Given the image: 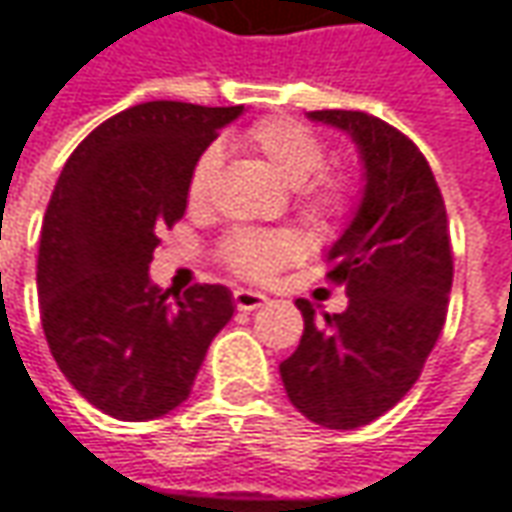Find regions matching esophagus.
<instances>
[{
	"label": "esophagus",
	"instance_id": "34e87169",
	"mask_svg": "<svg viewBox=\"0 0 512 512\" xmlns=\"http://www.w3.org/2000/svg\"><path fill=\"white\" fill-rule=\"evenodd\" d=\"M233 302H236V308H239V311H256V308H262V305L268 302V296L262 294V291L236 288V291H233Z\"/></svg>",
	"mask_w": 512,
	"mask_h": 512
}]
</instances>
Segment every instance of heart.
Here are the masks:
<instances>
[{
  "label": "heart",
  "instance_id": "heart-1",
  "mask_svg": "<svg viewBox=\"0 0 512 512\" xmlns=\"http://www.w3.org/2000/svg\"><path fill=\"white\" fill-rule=\"evenodd\" d=\"M244 141L250 143L279 178L291 187H299V204L305 216L311 218H340L351 207V178L345 172H320L325 164V146L299 120H262L247 129ZM221 169V146H207L198 152L190 169L187 195L190 204H204L216 187ZM296 239L288 233H262V230H239L224 244L227 265L250 276L265 279L270 273L288 265L296 256Z\"/></svg>",
  "mask_w": 512,
  "mask_h": 512
}]
</instances>
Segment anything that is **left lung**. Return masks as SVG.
<instances>
[{"instance_id": "left-lung-1", "label": "left lung", "mask_w": 512, "mask_h": 512, "mask_svg": "<svg viewBox=\"0 0 512 512\" xmlns=\"http://www.w3.org/2000/svg\"><path fill=\"white\" fill-rule=\"evenodd\" d=\"M308 120L345 132L363 164V195L325 253L348 308L317 317L296 299L305 331L279 374L288 400L325 429L377 421L421 377L447 320L452 288L447 207L421 149L366 112Z\"/></svg>"}]
</instances>
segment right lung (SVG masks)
I'll list each match as a JSON object with an SVG mask.
<instances>
[{"label":"right lung","instance_id":"right-lung-1","mask_svg":"<svg viewBox=\"0 0 512 512\" xmlns=\"http://www.w3.org/2000/svg\"><path fill=\"white\" fill-rule=\"evenodd\" d=\"M244 106L152 100L109 117L65 161L42 218L39 317L65 380L117 421H155L192 392L233 317L224 285L175 305L149 279L158 233L187 210L190 169Z\"/></svg>","mask_w":512,"mask_h":512}]
</instances>
